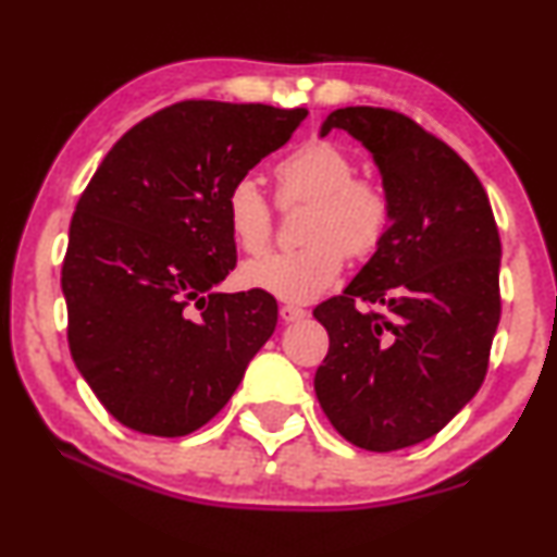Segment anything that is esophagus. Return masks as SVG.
<instances>
[{"instance_id":"34e87169","label":"esophagus","mask_w":557,"mask_h":557,"mask_svg":"<svg viewBox=\"0 0 557 557\" xmlns=\"http://www.w3.org/2000/svg\"><path fill=\"white\" fill-rule=\"evenodd\" d=\"M280 319H283L285 324H293V321L306 319V311L298 306H280Z\"/></svg>"}]
</instances>
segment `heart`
Masks as SVG:
<instances>
[{"label":"heart","mask_w":557,"mask_h":557,"mask_svg":"<svg viewBox=\"0 0 557 557\" xmlns=\"http://www.w3.org/2000/svg\"><path fill=\"white\" fill-rule=\"evenodd\" d=\"M274 178L283 202H311L300 231L308 244L246 261L240 283L285 304H308L334 285L345 253L360 259L379 249L392 220V205L379 184L355 178V160L326 139L296 147L280 160ZM223 212L240 249L264 251L272 238V207L257 181L249 176L233 181Z\"/></svg>","instance_id":"b5f03b06"}]
</instances>
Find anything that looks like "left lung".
Wrapping results in <instances>:
<instances>
[{
	"instance_id": "obj_1",
	"label": "left lung",
	"mask_w": 557,
	"mask_h": 557,
	"mask_svg": "<svg viewBox=\"0 0 557 557\" xmlns=\"http://www.w3.org/2000/svg\"><path fill=\"white\" fill-rule=\"evenodd\" d=\"M332 129L371 152L392 220L343 296L313 308L330 332L313 388L350 444L397 451L438 433L482 386L500 321L498 227L470 165L405 113L347 106L321 137Z\"/></svg>"
}]
</instances>
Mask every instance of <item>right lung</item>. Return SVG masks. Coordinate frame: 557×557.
Masks as SVG:
<instances>
[{
	"mask_svg": "<svg viewBox=\"0 0 557 557\" xmlns=\"http://www.w3.org/2000/svg\"><path fill=\"white\" fill-rule=\"evenodd\" d=\"M306 109L184 100L132 126L79 197L62 290L70 352L119 423L189 435L272 337L270 293H218L236 267L225 194Z\"/></svg>",
	"mask_w": 557,
	"mask_h": 557,
	"instance_id": "obj_1",
	"label": "right lung"
}]
</instances>
